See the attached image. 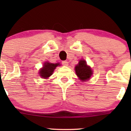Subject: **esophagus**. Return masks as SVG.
I'll return each mask as SVG.
<instances>
[{"label":"esophagus","mask_w":131,"mask_h":131,"mask_svg":"<svg viewBox=\"0 0 131 131\" xmlns=\"http://www.w3.org/2000/svg\"><path fill=\"white\" fill-rule=\"evenodd\" d=\"M61 63H62V64H63L64 66H68V63L67 61H63Z\"/></svg>","instance_id":"esophagus-1"}]
</instances>
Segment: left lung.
<instances>
[{"label":"left lung","instance_id":"8db88e82","mask_svg":"<svg viewBox=\"0 0 131 131\" xmlns=\"http://www.w3.org/2000/svg\"><path fill=\"white\" fill-rule=\"evenodd\" d=\"M75 72L77 75L79 77V79L82 81L88 80L90 79L92 74V70L87 65V63L85 60H80L79 64L75 67Z\"/></svg>","mask_w":131,"mask_h":131}]
</instances>
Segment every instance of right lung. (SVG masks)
Segmentation results:
<instances>
[{"mask_svg": "<svg viewBox=\"0 0 131 131\" xmlns=\"http://www.w3.org/2000/svg\"><path fill=\"white\" fill-rule=\"evenodd\" d=\"M58 65H59V63L54 64V63H49V62L48 63H45L43 64V68H42L39 71L40 72H39L40 76L43 79H47L49 77L52 75L56 67Z\"/></svg>", "mask_w": 131, "mask_h": 131, "instance_id": "1", "label": "right lung"}]
</instances>
